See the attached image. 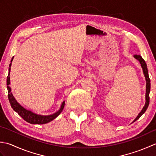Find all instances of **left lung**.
<instances>
[{
	"label": "left lung",
	"instance_id": "left-lung-1",
	"mask_svg": "<svg viewBox=\"0 0 156 156\" xmlns=\"http://www.w3.org/2000/svg\"><path fill=\"white\" fill-rule=\"evenodd\" d=\"M134 58H136L137 60L140 62L141 67H142V68H143V71H144V74L145 77V80H146V93H145V101H146V102H145V105L143 109H142L141 111L140 112V114L138 115L137 117L135 119V120L133 121V122H135V121H137L138 119H140L141 116L143 115L145 111H146L147 108L149 106V104H150V87H151L150 79V77H149L146 63H145V60L143 58H142V57L140 55L135 54V55H134Z\"/></svg>",
	"mask_w": 156,
	"mask_h": 156
}]
</instances>
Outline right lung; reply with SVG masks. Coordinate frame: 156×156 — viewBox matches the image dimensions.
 I'll use <instances>...</instances> for the list:
<instances>
[{
	"mask_svg": "<svg viewBox=\"0 0 156 156\" xmlns=\"http://www.w3.org/2000/svg\"><path fill=\"white\" fill-rule=\"evenodd\" d=\"M13 59V57L11 59V62H12ZM11 66V63L9 65V67ZM10 69H11V68H9V75L7 76V78H6V84H7V90H8V97H9V100L10 103H11V107L13 108V110L15 111L17 113L21 116V117L24 119L25 121L27 122H29V123L31 124H45L48 123V122L51 121L52 120H54L55 118H56L61 113V112L62 111L63 108L64 107V105L65 102H63V103L61 106V108L59 110L55 112V113L51 115H48V116H43V115H37L35 113H34L30 111H28L27 109H25L23 108L22 106L20 105L15 100V98L13 97V95L11 92V89L9 87L10 84V77H9V74H10Z\"/></svg>",
	"mask_w": 156,
	"mask_h": 156,
	"instance_id": "1",
	"label": "right lung"
}]
</instances>
